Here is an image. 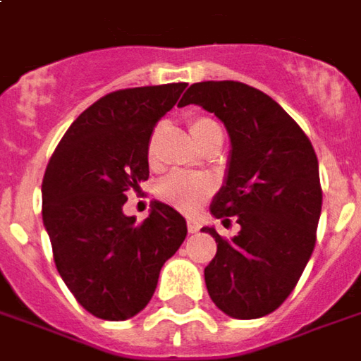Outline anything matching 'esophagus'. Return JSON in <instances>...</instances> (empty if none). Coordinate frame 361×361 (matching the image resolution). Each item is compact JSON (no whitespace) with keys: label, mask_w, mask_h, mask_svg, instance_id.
<instances>
[{"label":"esophagus","mask_w":361,"mask_h":361,"mask_svg":"<svg viewBox=\"0 0 361 361\" xmlns=\"http://www.w3.org/2000/svg\"><path fill=\"white\" fill-rule=\"evenodd\" d=\"M199 228H201V224H199L197 221H188V231H189V233H191V234L197 233Z\"/></svg>","instance_id":"1"}]
</instances>
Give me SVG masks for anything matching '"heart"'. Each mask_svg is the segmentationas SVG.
I'll return each mask as SVG.
<instances>
[{"instance_id":"b5f03b06","label":"heart","mask_w":361,"mask_h":361,"mask_svg":"<svg viewBox=\"0 0 361 361\" xmlns=\"http://www.w3.org/2000/svg\"><path fill=\"white\" fill-rule=\"evenodd\" d=\"M189 133L193 140L197 142L199 148L207 146L213 138L223 137V130L209 117H195L189 121ZM162 135V127H156L152 135L148 137V145H146V158L148 164L154 166L156 164V152H158V140ZM215 191V183L209 180L207 176H199V173H170L168 178H164L158 188H156V195L160 201L172 205L181 213H195L199 207L205 203L207 199L213 195Z\"/></svg>"}]
</instances>
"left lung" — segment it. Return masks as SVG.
Here are the masks:
<instances>
[{
  "label": "left lung",
  "mask_w": 361,
  "mask_h": 361,
  "mask_svg": "<svg viewBox=\"0 0 361 361\" xmlns=\"http://www.w3.org/2000/svg\"><path fill=\"white\" fill-rule=\"evenodd\" d=\"M189 103L215 113L231 137L211 213L240 224L231 240L213 226L201 228L216 242L207 291L233 319L266 317L293 291L317 242L322 189L314 148L281 105L242 82L193 84L178 107Z\"/></svg>",
  "instance_id": "left-lung-1"
}]
</instances>
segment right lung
Masks as SVG:
<instances>
[{
	"instance_id": "1",
	"label": "right lung",
	"mask_w": 361,
	"mask_h": 361,
	"mask_svg": "<svg viewBox=\"0 0 361 361\" xmlns=\"http://www.w3.org/2000/svg\"><path fill=\"white\" fill-rule=\"evenodd\" d=\"M188 84L107 93L70 125L42 180V221L75 301L103 321L145 309L160 269L185 240V219L154 201L142 223L123 213L148 180L146 145Z\"/></svg>"
}]
</instances>
